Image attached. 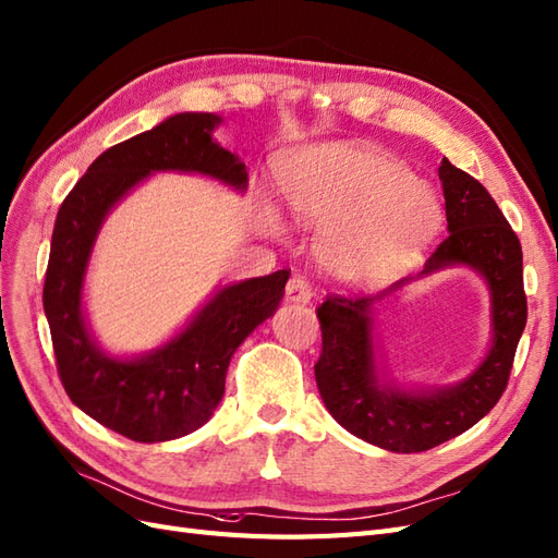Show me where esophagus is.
<instances>
[{
  "instance_id": "obj_1",
  "label": "esophagus",
  "mask_w": 558,
  "mask_h": 558,
  "mask_svg": "<svg viewBox=\"0 0 558 558\" xmlns=\"http://www.w3.org/2000/svg\"><path fill=\"white\" fill-rule=\"evenodd\" d=\"M286 300L291 302H310L312 300V281L305 275H295L286 283Z\"/></svg>"
}]
</instances>
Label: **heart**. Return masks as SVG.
<instances>
[{
    "label": "heart",
    "instance_id": "b5f03b06",
    "mask_svg": "<svg viewBox=\"0 0 558 558\" xmlns=\"http://www.w3.org/2000/svg\"><path fill=\"white\" fill-rule=\"evenodd\" d=\"M286 202L302 223L326 226L332 272L353 283H384L408 269L442 221L440 197L400 160L359 144H324L286 158Z\"/></svg>",
    "mask_w": 558,
    "mask_h": 558
}]
</instances>
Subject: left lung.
I'll return each mask as SVG.
<instances>
[{
    "mask_svg": "<svg viewBox=\"0 0 558 558\" xmlns=\"http://www.w3.org/2000/svg\"><path fill=\"white\" fill-rule=\"evenodd\" d=\"M447 238L437 244L421 275L463 263L492 289L494 344L465 381L435 393L400 391L379 384L373 351V307L410 279L379 295H326L316 307L320 356L316 386L337 424L388 451H428L465 433L494 410L508 388L519 337L526 328L523 256L512 226L484 185L447 158L440 165Z\"/></svg>",
    "mask_w": 558,
    "mask_h": 558,
    "instance_id": "1",
    "label": "left lung"
}]
</instances>
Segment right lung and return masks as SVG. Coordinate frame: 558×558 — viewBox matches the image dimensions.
Instances as JSON below:
<instances>
[{
  "label": "right lung",
  "mask_w": 558,
  "mask_h": 558,
  "mask_svg": "<svg viewBox=\"0 0 558 558\" xmlns=\"http://www.w3.org/2000/svg\"><path fill=\"white\" fill-rule=\"evenodd\" d=\"M214 113H177L99 156L60 205L44 281V310L58 375L78 410L134 442L197 430L226 391L234 349L275 314L291 269L226 286L189 328L137 361L109 359L81 312L83 275L109 209L150 172H199L246 189V167L211 140Z\"/></svg>",
  "instance_id": "right-lung-1"
}]
</instances>
